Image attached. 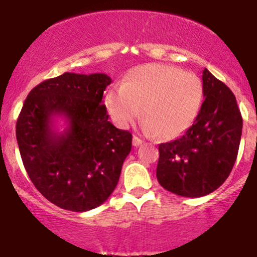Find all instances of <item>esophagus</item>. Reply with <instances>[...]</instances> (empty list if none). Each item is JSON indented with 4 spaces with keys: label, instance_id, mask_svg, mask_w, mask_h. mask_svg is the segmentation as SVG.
Segmentation results:
<instances>
[{
    "label": "esophagus",
    "instance_id": "esophagus-1",
    "mask_svg": "<svg viewBox=\"0 0 257 257\" xmlns=\"http://www.w3.org/2000/svg\"><path fill=\"white\" fill-rule=\"evenodd\" d=\"M141 144H143V140H141L140 138H138V137L133 138V146L138 147V146H140Z\"/></svg>",
    "mask_w": 257,
    "mask_h": 257
}]
</instances>
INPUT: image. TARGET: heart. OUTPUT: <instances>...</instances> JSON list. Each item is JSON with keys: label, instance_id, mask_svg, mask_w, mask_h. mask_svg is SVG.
Instances as JSON below:
<instances>
[{"label": "heart", "instance_id": "heart-1", "mask_svg": "<svg viewBox=\"0 0 257 257\" xmlns=\"http://www.w3.org/2000/svg\"><path fill=\"white\" fill-rule=\"evenodd\" d=\"M202 96V83L196 75L169 65L149 64L135 67L120 85L111 88L104 104L119 128L132 124L143 104L145 131L174 139L192 124Z\"/></svg>", "mask_w": 257, "mask_h": 257}]
</instances>
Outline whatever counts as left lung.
<instances>
[{
  "instance_id": "1",
  "label": "left lung",
  "mask_w": 257,
  "mask_h": 257,
  "mask_svg": "<svg viewBox=\"0 0 257 257\" xmlns=\"http://www.w3.org/2000/svg\"><path fill=\"white\" fill-rule=\"evenodd\" d=\"M205 100L182 137L161 144L157 180L167 191L197 198L214 192L228 178L239 150L243 118L234 94L203 70Z\"/></svg>"
}]
</instances>
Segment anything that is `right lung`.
I'll return each instance as SVG.
<instances>
[{"instance_id": "1", "label": "right lung", "mask_w": 257, "mask_h": 257, "mask_svg": "<svg viewBox=\"0 0 257 257\" xmlns=\"http://www.w3.org/2000/svg\"><path fill=\"white\" fill-rule=\"evenodd\" d=\"M105 73L65 72L29 93L17 120V141L29 178L59 208L87 211L110 197L132 150V134L108 120L101 104ZM63 115L68 128H51Z\"/></svg>"}]
</instances>
